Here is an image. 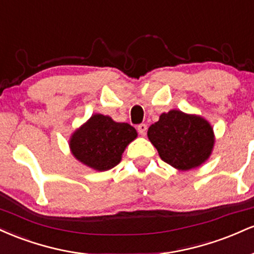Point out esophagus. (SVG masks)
<instances>
[{
  "mask_svg": "<svg viewBox=\"0 0 254 254\" xmlns=\"http://www.w3.org/2000/svg\"><path fill=\"white\" fill-rule=\"evenodd\" d=\"M137 130H138L139 135L144 136V135H145V132H147V124H144V123L139 124L138 127H137Z\"/></svg>",
  "mask_w": 254,
  "mask_h": 254,
  "instance_id": "34e87169",
  "label": "esophagus"
}]
</instances>
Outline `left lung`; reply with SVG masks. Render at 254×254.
<instances>
[{"instance_id": "8db88e82", "label": "left lung", "mask_w": 254, "mask_h": 254, "mask_svg": "<svg viewBox=\"0 0 254 254\" xmlns=\"http://www.w3.org/2000/svg\"><path fill=\"white\" fill-rule=\"evenodd\" d=\"M148 137L160 157L182 171L202 165L215 142L214 131L205 119L178 110L162 113L159 122L149 127Z\"/></svg>"}]
</instances>
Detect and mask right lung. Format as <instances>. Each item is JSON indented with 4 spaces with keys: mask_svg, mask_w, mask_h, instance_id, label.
<instances>
[{
    "mask_svg": "<svg viewBox=\"0 0 254 254\" xmlns=\"http://www.w3.org/2000/svg\"><path fill=\"white\" fill-rule=\"evenodd\" d=\"M136 137V130L130 124L94 115L71 136L70 149L72 155L88 167L107 171L121 162L125 147Z\"/></svg>",
    "mask_w": 254,
    "mask_h": 254,
    "instance_id": "1",
    "label": "right lung"
}]
</instances>
